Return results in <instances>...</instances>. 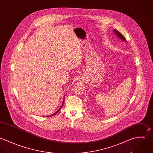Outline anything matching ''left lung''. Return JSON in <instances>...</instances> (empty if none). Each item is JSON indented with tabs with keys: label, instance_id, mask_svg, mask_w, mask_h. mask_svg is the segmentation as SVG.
Instances as JSON below:
<instances>
[{
	"label": "left lung",
	"instance_id": "obj_1",
	"mask_svg": "<svg viewBox=\"0 0 153 153\" xmlns=\"http://www.w3.org/2000/svg\"><path fill=\"white\" fill-rule=\"evenodd\" d=\"M114 32H115V33H116V35H117L120 38H121L122 40L124 41H126L125 38L123 36V35L122 34H121L119 31H117V30H114Z\"/></svg>",
	"mask_w": 153,
	"mask_h": 153
}]
</instances>
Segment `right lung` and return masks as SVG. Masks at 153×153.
Masks as SVG:
<instances>
[{
    "label": "right lung",
    "mask_w": 153,
    "mask_h": 153,
    "mask_svg": "<svg viewBox=\"0 0 153 153\" xmlns=\"http://www.w3.org/2000/svg\"><path fill=\"white\" fill-rule=\"evenodd\" d=\"M63 103H64V101H63V102H62V105H61V106H60V108H59V109L56 112H55L54 114H52V115H50V117H52V116H54V115H56L60 110H61V108H62V105H63ZM47 117H49V116H47Z\"/></svg>",
    "instance_id": "right-lung-1"
}]
</instances>
